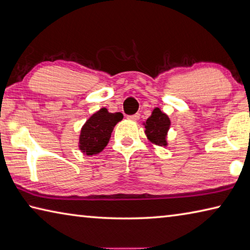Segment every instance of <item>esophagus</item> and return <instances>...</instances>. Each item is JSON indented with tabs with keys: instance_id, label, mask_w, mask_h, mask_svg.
Here are the masks:
<instances>
[{
	"instance_id": "obj_1",
	"label": "esophagus",
	"mask_w": 250,
	"mask_h": 250,
	"mask_svg": "<svg viewBox=\"0 0 250 250\" xmlns=\"http://www.w3.org/2000/svg\"><path fill=\"white\" fill-rule=\"evenodd\" d=\"M139 114L137 113V114H134V115H128L127 116V120H129V121H137V120H139Z\"/></svg>"
}]
</instances>
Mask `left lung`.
<instances>
[{
	"mask_svg": "<svg viewBox=\"0 0 250 250\" xmlns=\"http://www.w3.org/2000/svg\"><path fill=\"white\" fill-rule=\"evenodd\" d=\"M145 125V134L151 143L159 146H167V133L170 127V120L168 115L156 107L148 117Z\"/></svg>",
	"mask_w": 250,
	"mask_h": 250,
	"instance_id": "obj_1",
	"label": "left lung"
}]
</instances>
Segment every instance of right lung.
<instances>
[{
	"label": "right lung",
	"instance_id": "obj_1",
	"mask_svg": "<svg viewBox=\"0 0 250 250\" xmlns=\"http://www.w3.org/2000/svg\"><path fill=\"white\" fill-rule=\"evenodd\" d=\"M123 120L122 113H109L101 108L85 122L81 128L79 148L87 156L102 151L109 142L114 126Z\"/></svg>",
	"mask_w": 250,
	"mask_h": 250
}]
</instances>
